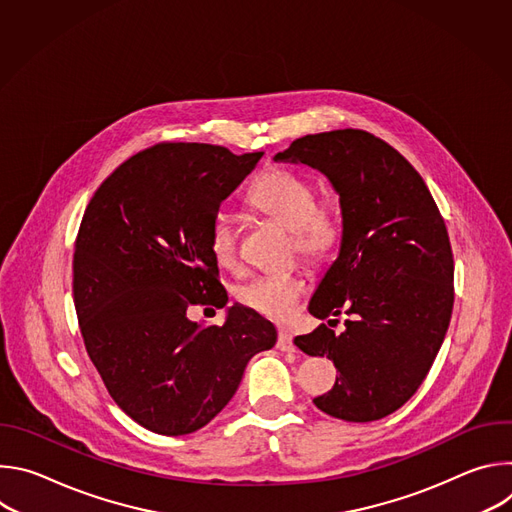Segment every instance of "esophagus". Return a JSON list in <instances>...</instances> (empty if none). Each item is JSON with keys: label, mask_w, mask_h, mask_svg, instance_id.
I'll return each mask as SVG.
<instances>
[{"label": "esophagus", "mask_w": 512, "mask_h": 512, "mask_svg": "<svg viewBox=\"0 0 512 512\" xmlns=\"http://www.w3.org/2000/svg\"><path fill=\"white\" fill-rule=\"evenodd\" d=\"M277 348H279L281 352H296L294 338H291L287 332H279V336H277Z\"/></svg>", "instance_id": "34e87169"}]
</instances>
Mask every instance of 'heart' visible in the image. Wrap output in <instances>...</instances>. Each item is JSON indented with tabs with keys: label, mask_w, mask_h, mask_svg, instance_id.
<instances>
[{
	"label": "heart",
	"mask_w": 512,
	"mask_h": 512,
	"mask_svg": "<svg viewBox=\"0 0 512 512\" xmlns=\"http://www.w3.org/2000/svg\"><path fill=\"white\" fill-rule=\"evenodd\" d=\"M249 204L291 231L294 249L310 261L330 257L340 241L342 229L336 210L330 204L318 202L316 188L296 174L271 172L263 176L251 188ZM210 251L218 265L229 269L237 265L239 249L233 216L225 212L214 216ZM304 291L306 279L300 273H271L257 275L239 285L237 300L257 314L281 322L296 312Z\"/></svg>",
	"instance_id": "obj_1"
}]
</instances>
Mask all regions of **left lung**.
<instances>
[{
    "label": "left lung",
    "mask_w": 512,
    "mask_h": 512,
    "mask_svg": "<svg viewBox=\"0 0 512 512\" xmlns=\"http://www.w3.org/2000/svg\"><path fill=\"white\" fill-rule=\"evenodd\" d=\"M273 160L322 172L340 198L338 257L308 310L328 325L346 313L347 328L336 335L320 324L294 338L340 373L314 403L344 421L383 419L419 389L450 326L454 257L444 218L415 168L373 133L306 135Z\"/></svg>",
    "instance_id": "obj_1"
}]
</instances>
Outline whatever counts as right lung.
<instances>
[{
  "instance_id": "obj_1",
  "label": "right lung",
  "mask_w": 512,
  "mask_h": 512,
  "mask_svg": "<svg viewBox=\"0 0 512 512\" xmlns=\"http://www.w3.org/2000/svg\"><path fill=\"white\" fill-rule=\"evenodd\" d=\"M261 158L160 143L123 162L85 210L72 261L81 334L113 401L154 433L204 427L233 399L247 362L277 342L275 326L241 304L223 326L186 316L194 304L229 302L210 227Z\"/></svg>"
}]
</instances>
